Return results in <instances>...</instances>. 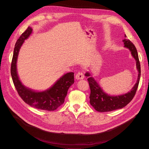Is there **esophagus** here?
Returning a JSON list of instances; mask_svg holds the SVG:
<instances>
[{"mask_svg": "<svg viewBox=\"0 0 149 149\" xmlns=\"http://www.w3.org/2000/svg\"><path fill=\"white\" fill-rule=\"evenodd\" d=\"M75 78L77 80H81L84 78V75L81 72H79L75 75Z\"/></svg>", "mask_w": 149, "mask_h": 149, "instance_id": "obj_1", "label": "esophagus"}]
</instances>
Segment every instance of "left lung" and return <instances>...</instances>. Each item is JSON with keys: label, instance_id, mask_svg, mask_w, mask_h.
<instances>
[{"label": "left lung", "instance_id": "8db88e82", "mask_svg": "<svg viewBox=\"0 0 149 149\" xmlns=\"http://www.w3.org/2000/svg\"><path fill=\"white\" fill-rule=\"evenodd\" d=\"M126 35H125V38ZM124 47L130 50L131 54L136 62V68L138 70V77L136 83L130 92L120 95L112 96L106 94L100 87L95 79L91 75L89 72H86L85 76L88 78L91 93L89 95L90 104L99 112L111 111L115 109L124 108L133 99L138 87L141 77V66L138 58V54L134 45L127 39L123 40Z\"/></svg>", "mask_w": 149, "mask_h": 149}]
</instances>
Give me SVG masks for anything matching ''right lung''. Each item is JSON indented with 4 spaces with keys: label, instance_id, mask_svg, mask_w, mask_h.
Masks as SVG:
<instances>
[{
    "label": "right lung",
    "instance_id": "obj_1",
    "mask_svg": "<svg viewBox=\"0 0 149 149\" xmlns=\"http://www.w3.org/2000/svg\"><path fill=\"white\" fill-rule=\"evenodd\" d=\"M31 32L32 29L29 27L16 42L11 64L13 81L18 94L27 104L39 109L54 111L64 102L69 87L74 83V73L64 74L52 86L44 91L36 92L24 86L17 75L16 63L19 50L24 40L29 37Z\"/></svg>",
    "mask_w": 149,
    "mask_h": 149
}]
</instances>
